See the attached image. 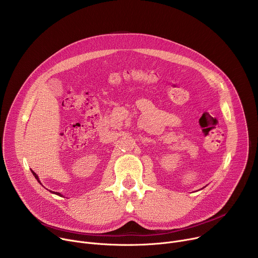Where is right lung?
<instances>
[{
	"mask_svg": "<svg viewBox=\"0 0 258 258\" xmlns=\"http://www.w3.org/2000/svg\"><path fill=\"white\" fill-rule=\"evenodd\" d=\"M31 172H32V174H33V175H34V177H35V178H36V179H38V181H39V182H40V183H41V181H40V179H39V176H38V175H36V173H35V172H34V171H32V170H31ZM54 194H57V195H58V196H61V197H62V195H61V194H60V193H58V192H56V193H55V192H54Z\"/></svg>",
	"mask_w": 258,
	"mask_h": 258,
	"instance_id": "add662e5",
	"label": "right lung"
}]
</instances>
